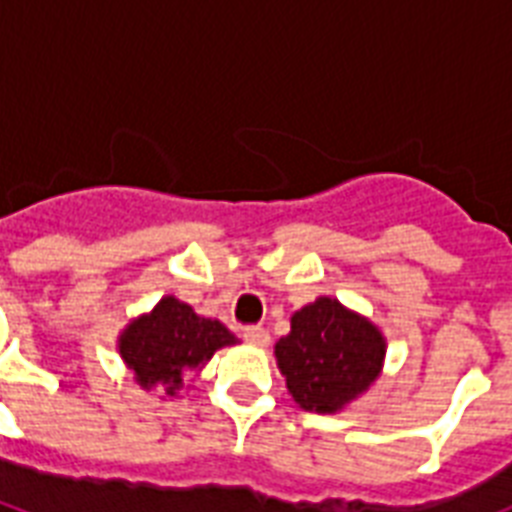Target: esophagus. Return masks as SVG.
<instances>
[{
	"mask_svg": "<svg viewBox=\"0 0 512 512\" xmlns=\"http://www.w3.org/2000/svg\"><path fill=\"white\" fill-rule=\"evenodd\" d=\"M241 337H244L249 345H257V348H265V345L271 342V335H268L263 327H247L241 332Z\"/></svg>",
	"mask_w": 512,
	"mask_h": 512,
	"instance_id": "1",
	"label": "esophagus"
}]
</instances>
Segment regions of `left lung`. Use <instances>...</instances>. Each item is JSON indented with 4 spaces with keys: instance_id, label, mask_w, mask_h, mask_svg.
<instances>
[{
    "instance_id": "8db88e82",
    "label": "left lung",
    "mask_w": 512,
    "mask_h": 512,
    "mask_svg": "<svg viewBox=\"0 0 512 512\" xmlns=\"http://www.w3.org/2000/svg\"><path fill=\"white\" fill-rule=\"evenodd\" d=\"M273 353L300 409L335 414L380 377L385 337L340 300L319 297L292 316Z\"/></svg>"
}]
</instances>
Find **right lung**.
I'll list each match as a JSON object with an SVG mask.
<instances>
[{
    "mask_svg": "<svg viewBox=\"0 0 512 512\" xmlns=\"http://www.w3.org/2000/svg\"><path fill=\"white\" fill-rule=\"evenodd\" d=\"M236 335L215 319L193 313L177 297H162L156 308L140 316L119 335V353L135 372L140 388H162L164 396H177L185 374L196 372L215 356V350L236 345Z\"/></svg>",
    "mask_w": 512,
    "mask_h": 512,
    "instance_id": "right-lung-1",
    "label": "right lung"
}]
</instances>
